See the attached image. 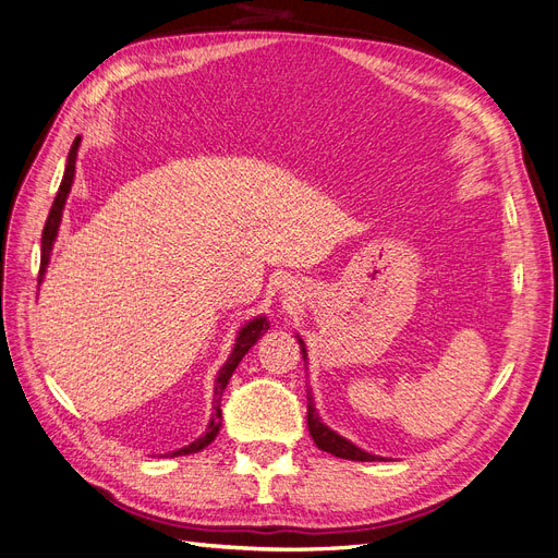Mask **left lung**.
I'll return each mask as SVG.
<instances>
[{
	"label": "left lung",
	"mask_w": 558,
	"mask_h": 558,
	"mask_svg": "<svg viewBox=\"0 0 558 558\" xmlns=\"http://www.w3.org/2000/svg\"><path fill=\"white\" fill-rule=\"evenodd\" d=\"M299 344H301V352H303V359L307 356L305 354V347H303V340L299 338ZM307 429H311V435L317 444V448L331 452V456L336 458H342V460H356V462H375V460H381V458H375L369 456V452L361 450L359 446H354L352 441H347L344 437L336 435V432L331 427H326L317 411H315V404H313V398H307Z\"/></svg>",
	"instance_id": "1"
}]
</instances>
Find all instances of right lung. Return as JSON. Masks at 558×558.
Listing matches in <instances>:
<instances>
[{"label":"right lung","mask_w":558,"mask_h":558,"mask_svg":"<svg viewBox=\"0 0 558 558\" xmlns=\"http://www.w3.org/2000/svg\"><path fill=\"white\" fill-rule=\"evenodd\" d=\"M77 147H80V137L73 140V147H71V151H69V162H66V170H64V179H61V183H59L57 197H54V202H52V209H50L48 220H46V227H44V239H40V271H38V282L44 280L46 266H48V259H50V251H52V241H54V236H57L59 222H61V209H64V202H66L69 191H71L73 174H75ZM268 328H271V326H268L266 317H257V319L247 322V324L241 328V333H239V338H236V344H234V349H232V354H230V359H227V363L220 367L218 379H216V388H214V409H216V414L211 416L209 427H206L204 437H199V439L193 441L191 446L174 450L172 456H191V452H197V450L206 448V446H209V444L218 437V429H220V398H222V393H225V386H227V381H230V377L234 375V369H236V365L241 363V359L247 354V349H251V347L257 342V338L268 331Z\"/></svg>","instance_id":"add662e5"}]
</instances>
